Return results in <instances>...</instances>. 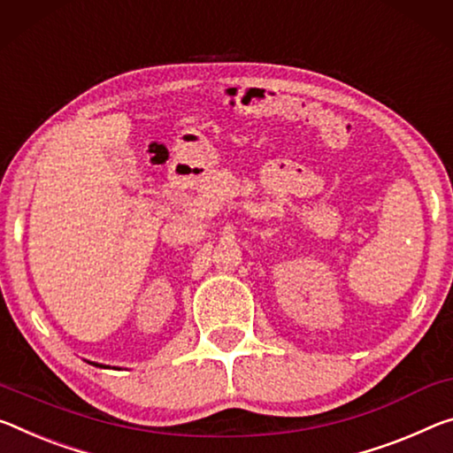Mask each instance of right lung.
<instances>
[{
	"label": "right lung",
	"mask_w": 453,
	"mask_h": 453,
	"mask_svg": "<svg viewBox=\"0 0 453 453\" xmlns=\"http://www.w3.org/2000/svg\"><path fill=\"white\" fill-rule=\"evenodd\" d=\"M90 365H95V367H104V365H98V363H90ZM104 369H109V367H104Z\"/></svg>",
	"instance_id": "1"
}]
</instances>
